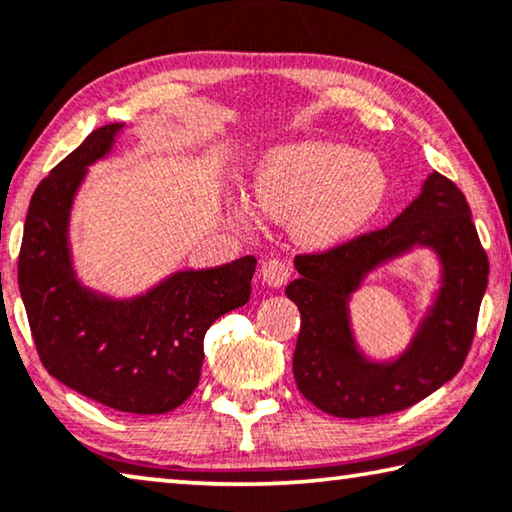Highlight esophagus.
Wrapping results in <instances>:
<instances>
[{"label":"esophagus","mask_w":512,"mask_h":512,"mask_svg":"<svg viewBox=\"0 0 512 512\" xmlns=\"http://www.w3.org/2000/svg\"><path fill=\"white\" fill-rule=\"evenodd\" d=\"M259 273H262V278L269 287H282V285H287L291 278V264L282 257H269L262 262V269H259Z\"/></svg>","instance_id":"obj_1"}]
</instances>
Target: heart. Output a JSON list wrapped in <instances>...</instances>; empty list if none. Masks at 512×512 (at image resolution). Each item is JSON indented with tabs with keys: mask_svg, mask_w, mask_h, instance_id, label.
<instances>
[{
	"mask_svg": "<svg viewBox=\"0 0 512 512\" xmlns=\"http://www.w3.org/2000/svg\"><path fill=\"white\" fill-rule=\"evenodd\" d=\"M387 193V175L371 154L339 143L285 145L255 170L253 202L275 221H291L296 237L330 246L369 221Z\"/></svg>",
	"mask_w": 512,
	"mask_h": 512,
	"instance_id": "heart-1",
	"label": "heart"
}]
</instances>
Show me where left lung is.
<instances>
[{
    "mask_svg": "<svg viewBox=\"0 0 512 512\" xmlns=\"http://www.w3.org/2000/svg\"><path fill=\"white\" fill-rule=\"evenodd\" d=\"M412 245H431L441 255V296L399 361L367 363L347 326V296L369 270ZM296 269L300 278L285 294L300 310L294 351L300 394L332 417L364 419L410 408L456 376L474 342L490 262L462 191L431 173L421 196L387 227L323 253L296 255Z\"/></svg>",
    "mask_w": 512,
    "mask_h": 512,
    "instance_id": "1",
    "label": "left lung"
}]
</instances>
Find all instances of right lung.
I'll list each match as a JSON object with an SVG mask.
<instances>
[{"instance_id":"obj_1","label":"right lung","mask_w":512,"mask_h":512,"mask_svg":"<svg viewBox=\"0 0 512 512\" xmlns=\"http://www.w3.org/2000/svg\"><path fill=\"white\" fill-rule=\"evenodd\" d=\"M120 129H95L38 184L24 221L18 285L50 376L107 408L164 415L198 387L205 332L218 316L248 303L257 259L180 271L132 300L81 287L68 250L72 198Z\"/></svg>"}]
</instances>
